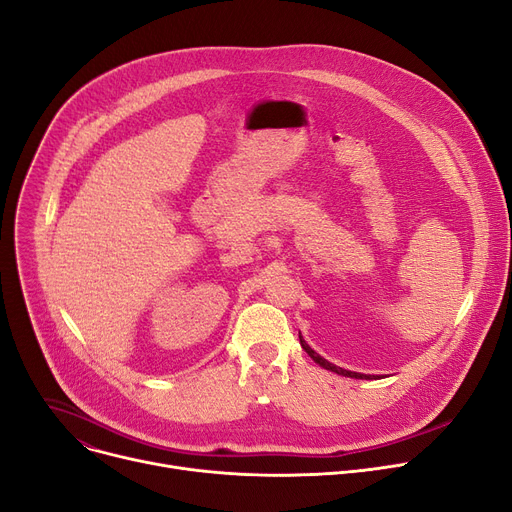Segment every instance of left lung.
<instances>
[{
    "label": "left lung",
    "instance_id": "1",
    "mask_svg": "<svg viewBox=\"0 0 512 512\" xmlns=\"http://www.w3.org/2000/svg\"><path fill=\"white\" fill-rule=\"evenodd\" d=\"M299 342H301V348L307 352V355L316 361L320 367H324L326 371H332V373H338V375H342V377H350V379H371V375H365V373H355V371H346V369H342V367H336L334 363H330V361H326L324 357H320L316 350H313L307 342H305V338L301 336V332H299ZM375 377V375H373Z\"/></svg>",
    "mask_w": 512,
    "mask_h": 512
}]
</instances>
